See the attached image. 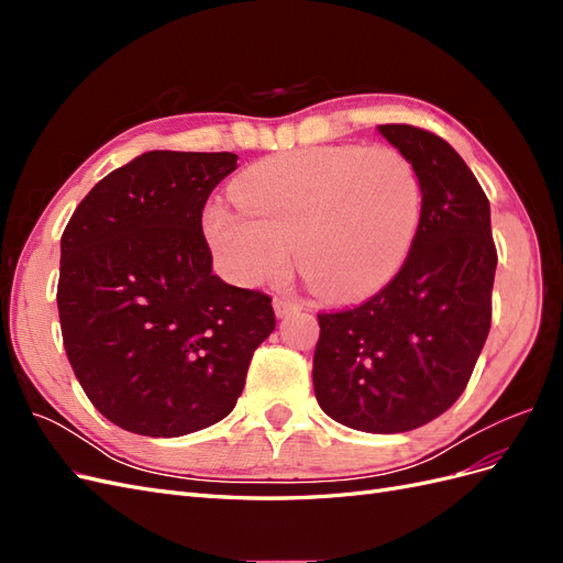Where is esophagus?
<instances>
[{"instance_id": "34e87169", "label": "esophagus", "mask_w": 563, "mask_h": 563, "mask_svg": "<svg viewBox=\"0 0 563 563\" xmlns=\"http://www.w3.org/2000/svg\"><path fill=\"white\" fill-rule=\"evenodd\" d=\"M272 305H275V314H277L279 319L298 310V302L288 300V298H275V302H272Z\"/></svg>"}]
</instances>
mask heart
<instances>
[{
    "mask_svg": "<svg viewBox=\"0 0 563 563\" xmlns=\"http://www.w3.org/2000/svg\"><path fill=\"white\" fill-rule=\"evenodd\" d=\"M240 209L211 203L203 234L242 286L300 265L333 300H362L399 275L422 218L413 164L391 147H302L263 159L232 185Z\"/></svg>",
    "mask_w": 563,
    "mask_h": 563,
    "instance_id": "obj_1",
    "label": "heart"
}]
</instances>
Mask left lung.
<instances>
[{
  "label": "left lung",
  "instance_id": "left-lung-1",
  "mask_svg": "<svg viewBox=\"0 0 563 563\" xmlns=\"http://www.w3.org/2000/svg\"><path fill=\"white\" fill-rule=\"evenodd\" d=\"M422 185L416 244L399 275L360 308L319 314L312 383L345 428L397 434L457 401L490 329L496 244L490 207L463 157L439 135L378 126Z\"/></svg>",
  "mask_w": 563,
  "mask_h": 563
}]
</instances>
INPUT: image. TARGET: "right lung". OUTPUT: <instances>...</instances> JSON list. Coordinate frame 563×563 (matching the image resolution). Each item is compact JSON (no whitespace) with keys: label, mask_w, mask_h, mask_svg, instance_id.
Returning <instances> with one entry per match:
<instances>
[{"label":"right lung","mask_w":563,"mask_h":563,"mask_svg":"<svg viewBox=\"0 0 563 563\" xmlns=\"http://www.w3.org/2000/svg\"><path fill=\"white\" fill-rule=\"evenodd\" d=\"M236 159L143 152L93 185L60 236L67 360L126 432L183 437L223 420L275 331L272 298L213 275L201 232L203 203Z\"/></svg>","instance_id":"add662e5"}]
</instances>
